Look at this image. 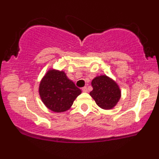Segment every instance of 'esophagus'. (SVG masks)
<instances>
[{
  "label": "esophagus",
  "instance_id": "esophagus-1",
  "mask_svg": "<svg viewBox=\"0 0 159 159\" xmlns=\"http://www.w3.org/2000/svg\"><path fill=\"white\" fill-rule=\"evenodd\" d=\"M81 89H82V91L83 92H87V87H82L81 88Z\"/></svg>",
  "mask_w": 159,
  "mask_h": 159
}]
</instances>
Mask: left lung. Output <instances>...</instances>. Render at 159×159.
Instances as JSON below:
<instances>
[{
  "label": "left lung",
  "instance_id": "8db88e82",
  "mask_svg": "<svg viewBox=\"0 0 159 159\" xmlns=\"http://www.w3.org/2000/svg\"><path fill=\"white\" fill-rule=\"evenodd\" d=\"M93 89L89 95L101 108L110 110L116 106L121 97V91L116 82L106 75L95 78L92 81Z\"/></svg>",
  "mask_w": 159,
  "mask_h": 159
}]
</instances>
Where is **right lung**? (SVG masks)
<instances>
[{
	"label": "right lung",
	"mask_w": 159,
	"mask_h": 159,
	"mask_svg": "<svg viewBox=\"0 0 159 159\" xmlns=\"http://www.w3.org/2000/svg\"><path fill=\"white\" fill-rule=\"evenodd\" d=\"M81 89L63 71L49 70L41 81L39 94L41 100L49 110L61 112L69 110Z\"/></svg>",
	"instance_id": "1"
}]
</instances>
